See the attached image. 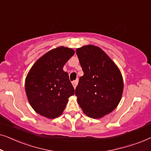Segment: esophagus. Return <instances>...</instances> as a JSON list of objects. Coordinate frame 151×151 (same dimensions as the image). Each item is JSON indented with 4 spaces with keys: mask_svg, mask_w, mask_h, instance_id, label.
Wrapping results in <instances>:
<instances>
[{
    "mask_svg": "<svg viewBox=\"0 0 151 151\" xmlns=\"http://www.w3.org/2000/svg\"><path fill=\"white\" fill-rule=\"evenodd\" d=\"M78 80H73V81H72V84H73L74 88L76 87V86H77V84H78Z\"/></svg>",
    "mask_w": 151,
    "mask_h": 151,
    "instance_id": "34e87169",
    "label": "esophagus"
}]
</instances>
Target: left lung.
Masks as SVG:
<instances>
[{
	"label": "left lung",
	"mask_w": 151,
	"mask_h": 151,
	"mask_svg": "<svg viewBox=\"0 0 151 151\" xmlns=\"http://www.w3.org/2000/svg\"><path fill=\"white\" fill-rule=\"evenodd\" d=\"M84 75L76 88L78 102L87 116L100 118L114 110L123 92L121 73L111 59L98 47L77 49Z\"/></svg>",
	"instance_id": "1"
}]
</instances>
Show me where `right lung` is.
Masks as SVG:
<instances>
[{
    "label": "right lung",
    "instance_id": "add662e5",
    "mask_svg": "<svg viewBox=\"0 0 151 151\" xmlns=\"http://www.w3.org/2000/svg\"><path fill=\"white\" fill-rule=\"evenodd\" d=\"M74 51L60 47L36 61L25 81V91L32 108L40 115L55 118L63 113L68 98L74 95L69 75L63 68Z\"/></svg>",
    "mask_w": 151,
    "mask_h": 151
}]
</instances>
